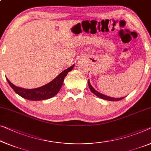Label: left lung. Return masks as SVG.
<instances>
[{"label": "left lung", "instance_id": "1", "mask_svg": "<svg viewBox=\"0 0 151 151\" xmlns=\"http://www.w3.org/2000/svg\"><path fill=\"white\" fill-rule=\"evenodd\" d=\"M88 85H89V88L91 90V91L92 93L95 94L96 96H97L98 97L100 98L101 99H104V100H109V101H119V100H122V99L124 98L125 97H123V98H111V97H109V96H106L104 95V94H102L100 93V92H98L96 91V90L93 88V87L91 86V85L90 84V82H89V80L88 81Z\"/></svg>", "mask_w": 151, "mask_h": 151}]
</instances>
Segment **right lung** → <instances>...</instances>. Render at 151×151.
<instances>
[{"instance_id": "right-lung-1", "label": "right lung", "mask_w": 151, "mask_h": 151, "mask_svg": "<svg viewBox=\"0 0 151 151\" xmlns=\"http://www.w3.org/2000/svg\"><path fill=\"white\" fill-rule=\"evenodd\" d=\"M74 66L75 65H73V66L69 67L68 68L64 70L51 82L43 85V86L35 89H28L17 87L15 85H13L12 83H11L7 78H6L9 84L11 87V88L14 90L15 93H17L21 97L32 101L47 100V99L51 98L55 96L59 92L63 85L65 76L67 75L68 72L73 70Z\"/></svg>"}]
</instances>
